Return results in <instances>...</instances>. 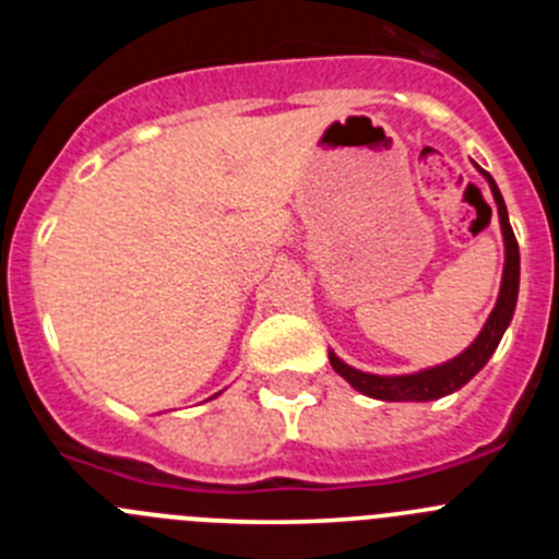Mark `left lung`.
Wrapping results in <instances>:
<instances>
[{"mask_svg":"<svg viewBox=\"0 0 559 559\" xmlns=\"http://www.w3.org/2000/svg\"><path fill=\"white\" fill-rule=\"evenodd\" d=\"M478 167V165H476ZM487 185L492 190V199L498 206V221H501L503 231V251H507V260H503V276H501V290H498V302L492 308L490 319L484 322L481 333L476 335L471 347L464 349L462 355L451 358L448 364H439V367L423 369V372L414 374H369L360 372V369L349 367L335 353H330V364H333L335 372L347 380L349 386L358 389L360 394L374 400H392V403H426V400L445 397L453 394L456 389H462L473 374H478L484 369V364L490 360V355L496 353L498 341H501L503 330L510 328L512 313H515L518 302V285H521V251H518L515 231L510 226V215H507V204L501 199V190L492 181V176L487 170H481Z\"/></svg>","mask_w":559,"mask_h":559,"instance_id":"1","label":"left lung"}]
</instances>
